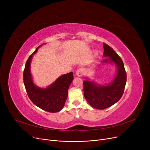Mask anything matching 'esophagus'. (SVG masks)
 <instances>
[{
  "instance_id": "esophagus-1",
  "label": "esophagus",
  "mask_w": 150,
  "mask_h": 150,
  "mask_svg": "<svg viewBox=\"0 0 150 150\" xmlns=\"http://www.w3.org/2000/svg\"><path fill=\"white\" fill-rule=\"evenodd\" d=\"M76 74L78 76H83L84 75V69L83 68L78 69L77 70H76Z\"/></svg>"
}]
</instances>
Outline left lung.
Listing matches in <instances>:
<instances>
[{"instance_id":"left-lung-1","label":"left lung","mask_w":150,"mask_h":150,"mask_svg":"<svg viewBox=\"0 0 150 150\" xmlns=\"http://www.w3.org/2000/svg\"><path fill=\"white\" fill-rule=\"evenodd\" d=\"M103 56L108 57V59L102 62H108L110 61L117 66V74L115 79L105 86L88 80L83 82L86 100L93 108L98 109H105L117 103L123 96L127 83V72L122 58L108 44L103 43Z\"/></svg>"}]
</instances>
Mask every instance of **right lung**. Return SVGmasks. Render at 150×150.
<instances>
[{
	"mask_svg": "<svg viewBox=\"0 0 150 150\" xmlns=\"http://www.w3.org/2000/svg\"><path fill=\"white\" fill-rule=\"evenodd\" d=\"M38 47L26 62L23 74V83L29 98L36 106L49 112H59L64 106L67 98L69 87L74 79V74L71 72L61 76L53 84L46 89L36 87L33 83L30 67L31 58L37 52Z\"/></svg>",
	"mask_w": 150,
	"mask_h": 150,
	"instance_id": "add662e5",
	"label": "right lung"
}]
</instances>
